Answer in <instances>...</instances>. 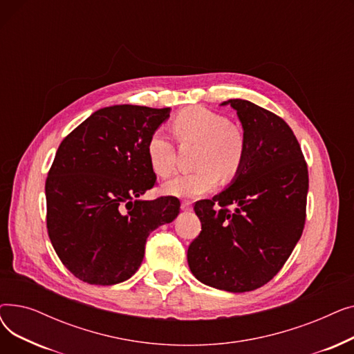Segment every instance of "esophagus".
Instances as JSON below:
<instances>
[{"instance_id":"1","label":"esophagus","mask_w":354,"mask_h":354,"mask_svg":"<svg viewBox=\"0 0 354 354\" xmlns=\"http://www.w3.org/2000/svg\"><path fill=\"white\" fill-rule=\"evenodd\" d=\"M180 208H182V211H192V202L183 201V202L180 203Z\"/></svg>"}]
</instances>
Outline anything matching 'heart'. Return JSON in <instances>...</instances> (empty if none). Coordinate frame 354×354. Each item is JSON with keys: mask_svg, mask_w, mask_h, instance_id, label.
I'll return each instance as SVG.
<instances>
[{"mask_svg": "<svg viewBox=\"0 0 354 354\" xmlns=\"http://www.w3.org/2000/svg\"><path fill=\"white\" fill-rule=\"evenodd\" d=\"M174 129L180 140L201 142L196 166L201 169L180 174L162 185L166 195L196 198L211 192L221 178H234L245 158V139L230 120L205 107L182 110L174 120ZM147 160L152 171L165 178L175 167L174 146L162 129L155 130L146 145Z\"/></svg>", "mask_w": 354, "mask_h": 354, "instance_id": "obj_1", "label": "heart"}]
</instances>
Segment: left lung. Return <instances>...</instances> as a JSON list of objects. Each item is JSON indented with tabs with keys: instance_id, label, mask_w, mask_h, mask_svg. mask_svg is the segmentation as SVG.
Listing matches in <instances>:
<instances>
[{
	"instance_id": "1",
	"label": "left lung",
	"mask_w": 354,
	"mask_h": 354,
	"mask_svg": "<svg viewBox=\"0 0 354 354\" xmlns=\"http://www.w3.org/2000/svg\"><path fill=\"white\" fill-rule=\"evenodd\" d=\"M245 158L228 187L195 203L202 231L188 248L196 280L230 292L267 284L303 234L308 171L290 126L248 100L230 99Z\"/></svg>"
}]
</instances>
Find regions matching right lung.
Masks as SVG:
<instances>
[{
    "instance_id": "add662e5",
    "label": "right lung",
    "mask_w": 354,
    "mask_h": 354,
    "mask_svg": "<svg viewBox=\"0 0 354 354\" xmlns=\"http://www.w3.org/2000/svg\"><path fill=\"white\" fill-rule=\"evenodd\" d=\"M169 113L171 107H103L60 143L46 180L47 231L79 280H129L143 261L149 234L178 216L175 196L142 199L156 182L146 145Z\"/></svg>"
}]
</instances>
